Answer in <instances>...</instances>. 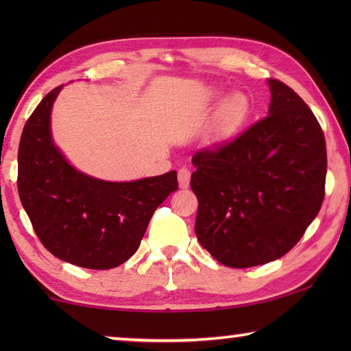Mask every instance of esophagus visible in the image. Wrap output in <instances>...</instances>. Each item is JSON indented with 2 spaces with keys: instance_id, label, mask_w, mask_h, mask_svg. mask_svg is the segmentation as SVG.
Segmentation results:
<instances>
[{
  "instance_id": "obj_1",
  "label": "esophagus",
  "mask_w": 351,
  "mask_h": 351,
  "mask_svg": "<svg viewBox=\"0 0 351 351\" xmlns=\"http://www.w3.org/2000/svg\"><path fill=\"white\" fill-rule=\"evenodd\" d=\"M178 184H180L181 189H187L190 184V170L182 167L178 170Z\"/></svg>"
}]
</instances>
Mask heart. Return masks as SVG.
Wrapping results in <instances>:
<instances>
[{"label": "heart", "mask_w": 351, "mask_h": 351, "mask_svg": "<svg viewBox=\"0 0 351 351\" xmlns=\"http://www.w3.org/2000/svg\"><path fill=\"white\" fill-rule=\"evenodd\" d=\"M223 96V91L213 90L209 94V99L212 102H217V100H219ZM249 112H251V102H249L246 94H243L240 91L230 93L229 96L223 100V104L218 110L215 130L217 134L226 136L237 132V130L246 122Z\"/></svg>", "instance_id": "b5f03b06"}]
</instances>
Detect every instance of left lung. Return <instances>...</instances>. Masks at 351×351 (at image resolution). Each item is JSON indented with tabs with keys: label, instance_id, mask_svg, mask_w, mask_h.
I'll return each instance as SVG.
<instances>
[{
	"label": "left lung",
	"instance_id": "obj_1",
	"mask_svg": "<svg viewBox=\"0 0 351 351\" xmlns=\"http://www.w3.org/2000/svg\"><path fill=\"white\" fill-rule=\"evenodd\" d=\"M268 86V117L192 158L195 232L230 268L283 257L317 217L325 195L326 148L317 119L285 83L269 79Z\"/></svg>",
	"mask_w": 351,
	"mask_h": 351
}]
</instances>
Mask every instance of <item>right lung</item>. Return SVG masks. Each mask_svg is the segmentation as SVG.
<instances>
[{"instance_id": "right-lung-1", "label": "right lung", "mask_w": 351, "mask_h": 351, "mask_svg": "<svg viewBox=\"0 0 351 351\" xmlns=\"http://www.w3.org/2000/svg\"><path fill=\"white\" fill-rule=\"evenodd\" d=\"M46 94L23 128L19 193L34 230L52 255L88 269H111L138 251L158 206L178 189L176 171L136 181L83 173L56 145Z\"/></svg>"}]
</instances>
